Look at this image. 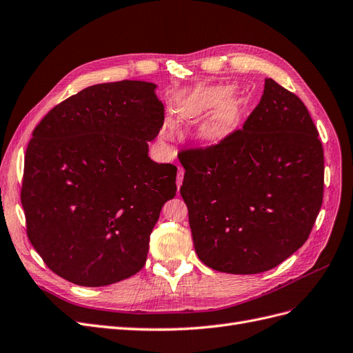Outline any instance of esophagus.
I'll use <instances>...</instances> for the list:
<instances>
[{
    "label": "esophagus",
    "instance_id": "esophagus-1",
    "mask_svg": "<svg viewBox=\"0 0 353 353\" xmlns=\"http://www.w3.org/2000/svg\"><path fill=\"white\" fill-rule=\"evenodd\" d=\"M184 168H178V175H176V187L179 188L181 187V184H182V178H184Z\"/></svg>",
    "mask_w": 353,
    "mask_h": 353
}]
</instances>
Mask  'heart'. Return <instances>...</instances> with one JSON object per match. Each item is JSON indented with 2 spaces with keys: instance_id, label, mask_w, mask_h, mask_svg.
<instances>
[{
  "instance_id": "b5f03b06",
  "label": "heart",
  "mask_w": 353,
  "mask_h": 353,
  "mask_svg": "<svg viewBox=\"0 0 353 353\" xmlns=\"http://www.w3.org/2000/svg\"><path fill=\"white\" fill-rule=\"evenodd\" d=\"M229 94V90L226 88H212V89H205L200 92L196 98H194L188 106L182 111V118L191 119L192 117H196L208 109L221 105ZM238 118L236 114V108L232 103H225L221 109H219L217 114L212 118L210 123L205 127V132L210 136H217V134H223L230 127L235 124V121ZM163 134L169 136V131L163 130Z\"/></svg>"
}]
</instances>
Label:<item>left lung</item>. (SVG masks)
<instances>
[{"label": "left lung", "mask_w": 353, "mask_h": 353, "mask_svg": "<svg viewBox=\"0 0 353 353\" xmlns=\"http://www.w3.org/2000/svg\"><path fill=\"white\" fill-rule=\"evenodd\" d=\"M178 159L194 248L210 269L263 273L305 244L323 204L324 153L295 93L265 79L242 128Z\"/></svg>", "instance_id": "left-lung-1"}]
</instances>
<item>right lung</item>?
Wrapping results in <instances>:
<instances>
[{
	"label": "right lung",
	"mask_w": 353,
	"mask_h": 353,
	"mask_svg": "<svg viewBox=\"0 0 353 353\" xmlns=\"http://www.w3.org/2000/svg\"><path fill=\"white\" fill-rule=\"evenodd\" d=\"M156 84L123 80L83 89L34 127L20 199L26 234L48 269L80 286L139 273L176 166L149 144L163 127Z\"/></svg>",
	"instance_id": "obj_1"
}]
</instances>
